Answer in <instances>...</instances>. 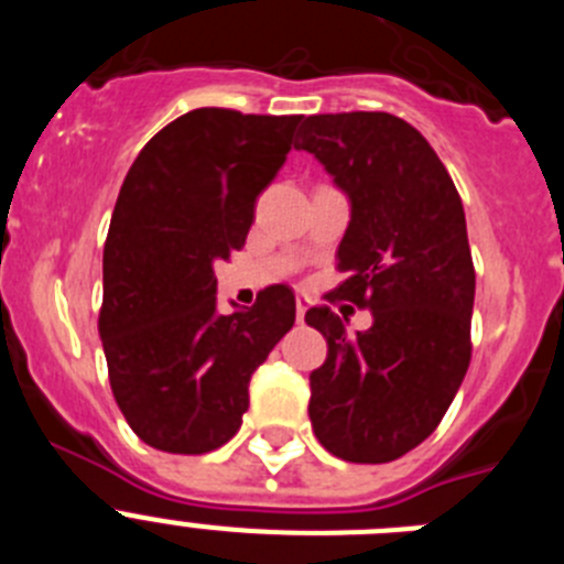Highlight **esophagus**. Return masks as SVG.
Instances as JSON below:
<instances>
[{
    "mask_svg": "<svg viewBox=\"0 0 564 564\" xmlns=\"http://www.w3.org/2000/svg\"><path fill=\"white\" fill-rule=\"evenodd\" d=\"M311 307V299L305 296H296V322H305V313Z\"/></svg>",
    "mask_w": 564,
    "mask_h": 564,
    "instance_id": "obj_1",
    "label": "esophagus"
}]
</instances>
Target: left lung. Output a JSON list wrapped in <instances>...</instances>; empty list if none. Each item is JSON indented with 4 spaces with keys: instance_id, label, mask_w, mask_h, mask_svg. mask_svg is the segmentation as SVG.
Returning <instances> with one entry per match:
<instances>
[{
    "instance_id": "obj_1",
    "label": "left lung",
    "mask_w": 564,
    "mask_h": 564,
    "mask_svg": "<svg viewBox=\"0 0 564 564\" xmlns=\"http://www.w3.org/2000/svg\"><path fill=\"white\" fill-rule=\"evenodd\" d=\"M296 149L350 200L336 296L372 313L356 333L327 305L305 313L327 338L311 372L313 432L341 460H398L435 432L471 358L475 265L460 194L426 138L390 112L311 115Z\"/></svg>"
}]
</instances>
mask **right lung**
Masks as SVG:
<instances>
[{
  "mask_svg": "<svg viewBox=\"0 0 564 564\" xmlns=\"http://www.w3.org/2000/svg\"><path fill=\"white\" fill-rule=\"evenodd\" d=\"M299 121L192 109L123 177L104 242L98 330L115 401L152 449L203 455L231 441L253 370L296 322L285 285L223 313L214 262L246 242Z\"/></svg>",
  "mask_w": 564,
  "mask_h": 564,
  "instance_id": "obj_1",
  "label": "right lung"
}]
</instances>
